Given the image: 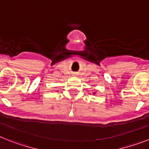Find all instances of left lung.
<instances>
[{
    "instance_id": "left-lung-1",
    "label": "left lung",
    "mask_w": 149,
    "mask_h": 149,
    "mask_svg": "<svg viewBox=\"0 0 149 149\" xmlns=\"http://www.w3.org/2000/svg\"><path fill=\"white\" fill-rule=\"evenodd\" d=\"M93 95H95V92H93Z\"/></svg>"
}]
</instances>
